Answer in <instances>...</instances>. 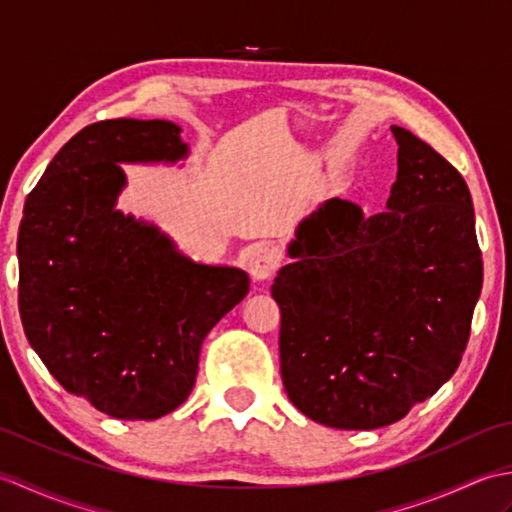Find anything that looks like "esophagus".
Listing matches in <instances>:
<instances>
[{"label":"esophagus","instance_id":"esophagus-1","mask_svg":"<svg viewBox=\"0 0 512 512\" xmlns=\"http://www.w3.org/2000/svg\"><path fill=\"white\" fill-rule=\"evenodd\" d=\"M279 266V253L268 244L257 246L253 253H250L248 259V270H250V277L255 281H264L270 279L275 275V270Z\"/></svg>","mask_w":512,"mask_h":512}]
</instances>
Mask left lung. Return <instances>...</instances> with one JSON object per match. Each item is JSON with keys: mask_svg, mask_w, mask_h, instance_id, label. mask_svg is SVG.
<instances>
[{"mask_svg": "<svg viewBox=\"0 0 512 512\" xmlns=\"http://www.w3.org/2000/svg\"><path fill=\"white\" fill-rule=\"evenodd\" d=\"M387 211L341 198L297 226L270 288L281 310L286 394L334 429H378L458 369L482 292L469 187L451 162L402 127Z\"/></svg>", "mask_w": 512, "mask_h": 512, "instance_id": "1", "label": "left lung"}]
</instances>
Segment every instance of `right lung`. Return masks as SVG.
<instances>
[{"label": "right lung", "mask_w": 512, "mask_h": 512, "mask_svg": "<svg viewBox=\"0 0 512 512\" xmlns=\"http://www.w3.org/2000/svg\"><path fill=\"white\" fill-rule=\"evenodd\" d=\"M171 121L81 129L30 191L19 224V314L70 394L118 420H156L189 398L204 336L248 295L235 266L198 264L156 224L116 209L121 165L189 156Z\"/></svg>", "instance_id": "add662e5"}]
</instances>
